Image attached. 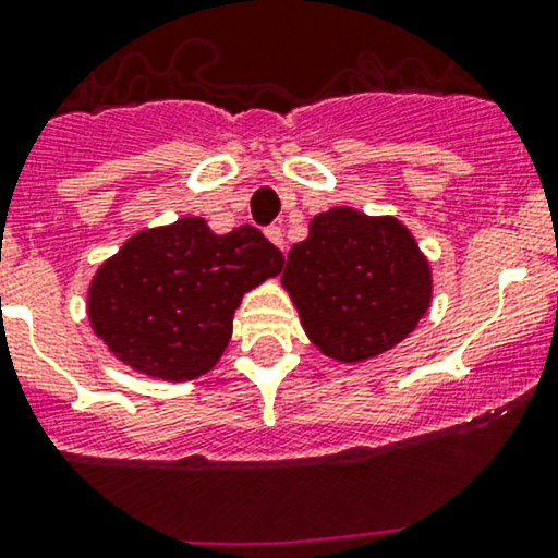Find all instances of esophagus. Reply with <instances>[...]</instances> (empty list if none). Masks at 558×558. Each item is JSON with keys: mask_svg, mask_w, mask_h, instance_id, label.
<instances>
[{"mask_svg": "<svg viewBox=\"0 0 558 558\" xmlns=\"http://www.w3.org/2000/svg\"><path fill=\"white\" fill-rule=\"evenodd\" d=\"M266 236L271 239V242L277 244L279 250H284V233H281L279 226H271V229H266Z\"/></svg>", "mask_w": 558, "mask_h": 558, "instance_id": "esophagus-1", "label": "esophagus"}]
</instances>
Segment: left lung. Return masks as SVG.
I'll return each mask as SVG.
<instances>
[{
  "mask_svg": "<svg viewBox=\"0 0 558 558\" xmlns=\"http://www.w3.org/2000/svg\"><path fill=\"white\" fill-rule=\"evenodd\" d=\"M281 287L311 343L340 364L399 345L434 301V274L412 231L393 215L332 207L292 244Z\"/></svg>",
  "mask_w": 558,
  "mask_h": 558,
  "instance_id": "1",
  "label": "left lung"
}]
</instances>
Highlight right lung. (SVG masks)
Segmentation results:
<instances>
[{
    "label": "right lung",
    "instance_id": "obj_1",
    "mask_svg": "<svg viewBox=\"0 0 558 558\" xmlns=\"http://www.w3.org/2000/svg\"><path fill=\"white\" fill-rule=\"evenodd\" d=\"M281 266L284 255L253 226L215 233L189 215L143 229L89 281V327L135 373L196 380L223 356L242 298Z\"/></svg>",
    "mask_w": 558,
    "mask_h": 558
}]
</instances>
